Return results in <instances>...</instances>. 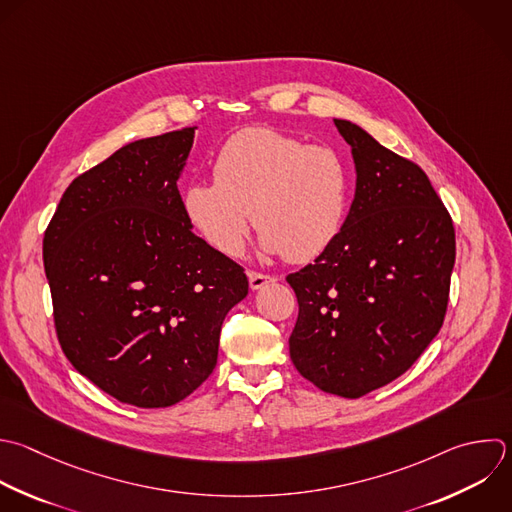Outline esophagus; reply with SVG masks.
<instances>
[{
    "instance_id": "34e87169",
    "label": "esophagus",
    "mask_w": 512,
    "mask_h": 512,
    "mask_svg": "<svg viewBox=\"0 0 512 512\" xmlns=\"http://www.w3.org/2000/svg\"><path fill=\"white\" fill-rule=\"evenodd\" d=\"M248 282H250V288H252V290H260V288H264L266 284L274 282V278L268 276V274H260V272H248Z\"/></svg>"
}]
</instances>
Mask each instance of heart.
<instances>
[{
	"instance_id": "obj_1",
	"label": "heart",
	"mask_w": 512,
	"mask_h": 512,
	"mask_svg": "<svg viewBox=\"0 0 512 512\" xmlns=\"http://www.w3.org/2000/svg\"><path fill=\"white\" fill-rule=\"evenodd\" d=\"M214 182H190L182 210L202 240L224 256L244 250L250 222L260 250L310 262L340 236L350 196L344 158L270 128L234 134L214 158Z\"/></svg>"
}]
</instances>
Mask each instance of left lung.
Wrapping results in <instances>:
<instances>
[{
  "mask_svg": "<svg viewBox=\"0 0 512 512\" xmlns=\"http://www.w3.org/2000/svg\"><path fill=\"white\" fill-rule=\"evenodd\" d=\"M356 190L336 242L288 274L296 370L328 394L360 398L400 374L438 334L454 266L452 220L426 174L360 126L334 118Z\"/></svg>",
  "mask_w": 512,
  "mask_h": 512,
  "instance_id": "1",
  "label": "left lung"
}]
</instances>
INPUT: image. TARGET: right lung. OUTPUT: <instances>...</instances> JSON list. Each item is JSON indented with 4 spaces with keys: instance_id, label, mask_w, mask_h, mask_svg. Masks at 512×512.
<instances>
[{
    "instance_id": "obj_1",
    "label": "right lung",
    "mask_w": 512,
    "mask_h": 512,
    "mask_svg": "<svg viewBox=\"0 0 512 512\" xmlns=\"http://www.w3.org/2000/svg\"><path fill=\"white\" fill-rule=\"evenodd\" d=\"M194 128L134 140L78 176L44 236L56 330L74 368L120 402L166 408L214 370L236 262L192 232L178 180Z\"/></svg>"
}]
</instances>
